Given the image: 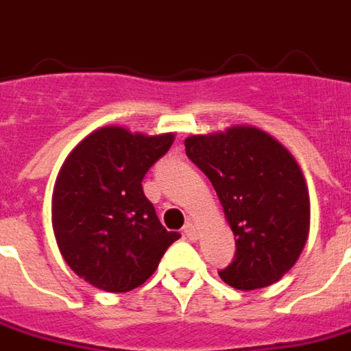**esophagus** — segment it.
<instances>
[{
  "instance_id": "esophagus-1",
  "label": "esophagus",
  "mask_w": 351,
  "mask_h": 351,
  "mask_svg": "<svg viewBox=\"0 0 351 351\" xmlns=\"http://www.w3.org/2000/svg\"><path fill=\"white\" fill-rule=\"evenodd\" d=\"M184 235L188 237V239H197V228L193 226L192 222H188L186 226H184Z\"/></svg>"
}]
</instances>
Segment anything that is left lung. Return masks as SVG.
<instances>
[{
	"label": "left lung",
	"instance_id": "left-lung-1",
	"mask_svg": "<svg viewBox=\"0 0 351 351\" xmlns=\"http://www.w3.org/2000/svg\"><path fill=\"white\" fill-rule=\"evenodd\" d=\"M186 156L207 175L235 237L224 283L254 291L276 283L295 266L310 230V195L291 152L256 127L193 134Z\"/></svg>",
	"mask_w": 351,
	"mask_h": 351
}]
</instances>
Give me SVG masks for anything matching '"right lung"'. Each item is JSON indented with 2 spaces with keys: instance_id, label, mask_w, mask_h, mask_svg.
<instances>
[{
  "instance_id": "right-lung-1",
  "label": "right lung",
  "mask_w": 351,
  "mask_h": 351,
  "mask_svg": "<svg viewBox=\"0 0 351 351\" xmlns=\"http://www.w3.org/2000/svg\"><path fill=\"white\" fill-rule=\"evenodd\" d=\"M175 134L102 127L66 158L53 190V230L66 264L90 285L127 293L158 268L180 237L161 226L142 178Z\"/></svg>"
}]
</instances>
